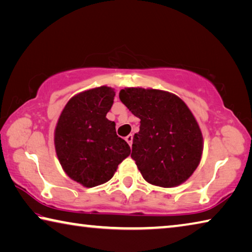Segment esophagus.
I'll list each match as a JSON object with an SVG mask.
<instances>
[{
	"instance_id": "34e87169",
	"label": "esophagus",
	"mask_w": 252,
	"mask_h": 252,
	"mask_svg": "<svg viewBox=\"0 0 252 252\" xmlns=\"http://www.w3.org/2000/svg\"><path fill=\"white\" fill-rule=\"evenodd\" d=\"M126 141L129 143V146L131 147V144H132V141H133V135L132 134H129V135H126Z\"/></svg>"
}]
</instances>
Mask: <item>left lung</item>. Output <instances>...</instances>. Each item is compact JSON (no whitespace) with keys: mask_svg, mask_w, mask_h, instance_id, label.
<instances>
[{"mask_svg":"<svg viewBox=\"0 0 252 252\" xmlns=\"http://www.w3.org/2000/svg\"><path fill=\"white\" fill-rule=\"evenodd\" d=\"M123 104L140 120L131 158L147 182L173 188L198 168L203 151L202 132L188 105L163 90L125 88Z\"/></svg>","mask_w":252,"mask_h":252,"instance_id":"8db88e82","label":"left lung"}]
</instances>
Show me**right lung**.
<instances>
[{"label":"right lung","mask_w":252,"mask_h":252,"mask_svg":"<svg viewBox=\"0 0 252 252\" xmlns=\"http://www.w3.org/2000/svg\"><path fill=\"white\" fill-rule=\"evenodd\" d=\"M114 95V89L106 85L78 93L67 101L55 126L60 164L85 188L108 182L130 156L129 144L117 135L116 123L106 119Z\"/></svg>","instance_id":"obj_1"}]
</instances>
